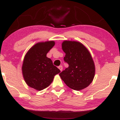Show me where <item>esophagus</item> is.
Instances as JSON below:
<instances>
[{"label":"esophagus","instance_id":"esophagus-1","mask_svg":"<svg viewBox=\"0 0 120 120\" xmlns=\"http://www.w3.org/2000/svg\"><path fill=\"white\" fill-rule=\"evenodd\" d=\"M58 68H59V69L60 70V71H62V70H63V66H62V65H60V66H59V67H58Z\"/></svg>","mask_w":120,"mask_h":120}]
</instances>
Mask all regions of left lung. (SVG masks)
<instances>
[{
    "instance_id": "1",
    "label": "left lung",
    "mask_w": 120,
    "mask_h": 120,
    "mask_svg": "<svg viewBox=\"0 0 120 120\" xmlns=\"http://www.w3.org/2000/svg\"><path fill=\"white\" fill-rule=\"evenodd\" d=\"M68 68L59 75L69 87L81 90L89 86L95 75V65L90 52L81 43L65 41L62 43Z\"/></svg>"
}]
</instances>
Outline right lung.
<instances>
[{
  "label": "right lung",
  "instance_id": "1",
  "mask_svg": "<svg viewBox=\"0 0 120 120\" xmlns=\"http://www.w3.org/2000/svg\"><path fill=\"white\" fill-rule=\"evenodd\" d=\"M55 45L53 41L35 45L26 54L22 71L26 83L30 87L42 90L50 85L56 74L60 71L53 65L47 53Z\"/></svg>",
  "mask_w": 120,
  "mask_h": 120
}]
</instances>
